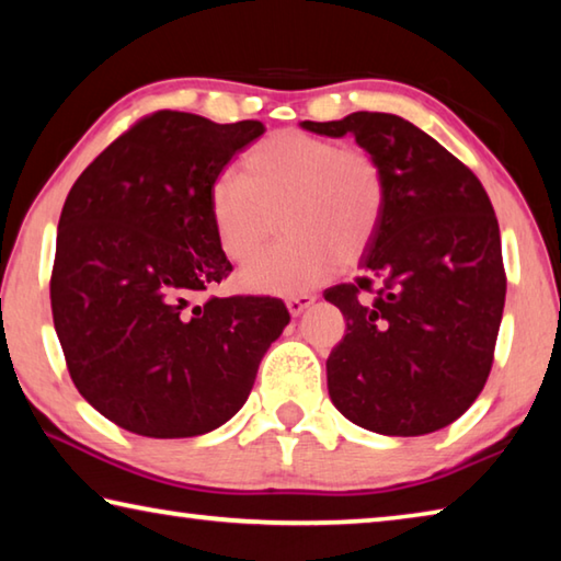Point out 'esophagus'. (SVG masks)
Instances as JSON below:
<instances>
[{
  "mask_svg": "<svg viewBox=\"0 0 561 561\" xmlns=\"http://www.w3.org/2000/svg\"><path fill=\"white\" fill-rule=\"evenodd\" d=\"M314 301H317L314 294H294V297L287 299V309H289L291 317H299L301 311L309 309Z\"/></svg>",
  "mask_w": 561,
  "mask_h": 561,
  "instance_id": "esophagus-1",
  "label": "esophagus"
}]
</instances>
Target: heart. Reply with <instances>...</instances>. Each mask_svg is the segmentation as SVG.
Masks as SVG:
<instances>
[{
    "mask_svg": "<svg viewBox=\"0 0 561 561\" xmlns=\"http://www.w3.org/2000/svg\"><path fill=\"white\" fill-rule=\"evenodd\" d=\"M220 250L252 262L277 234L284 240L240 274L247 291L299 294L324 282L339 264H354L381 232L388 175L374 150L299 128L254 144L240 175H217L207 190Z\"/></svg>",
    "mask_w": 561,
    "mask_h": 561,
    "instance_id": "b5f03b06",
    "label": "heart"
}]
</instances>
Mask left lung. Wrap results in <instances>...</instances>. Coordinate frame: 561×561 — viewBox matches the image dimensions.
<instances>
[{"mask_svg": "<svg viewBox=\"0 0 561 561\" xmlns=\"http://www.w3.org/2000/svg\"><path fill=\"white\" fill-rule=\"evenodd\" d=\"M301 128L351 133L388 175L386 220L358 262L360 277L324 291L346 319L327 358L331 401L381 435L440 431L485 386L505 309L500 225L485 187L393 113L356 111Z\"/></svg>", "mask_w": 561, "mask_h": 561, "instance_id": "8db88e82", "label": "left lung"}]
</instances>
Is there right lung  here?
Instances as JSON below:
<instances>
[{"label": "right lung", "mask_w": 561, "mask_h": 561, "mask_svg": "<svg viewBox=\"0 0 561 561\" xmlns=\"http://www.w3.org/2000/svg\"><path fill=\"white\" fill-rule=\"evenodd\" d=\"M260 121L156 111L76 180L59 217L51 314L79 393L121 428L193 438L240 411L289 324L282 299L195 297L232 272L207 190Z\"/></svg>", "instance_id": "add662e5"}]
</instances>
